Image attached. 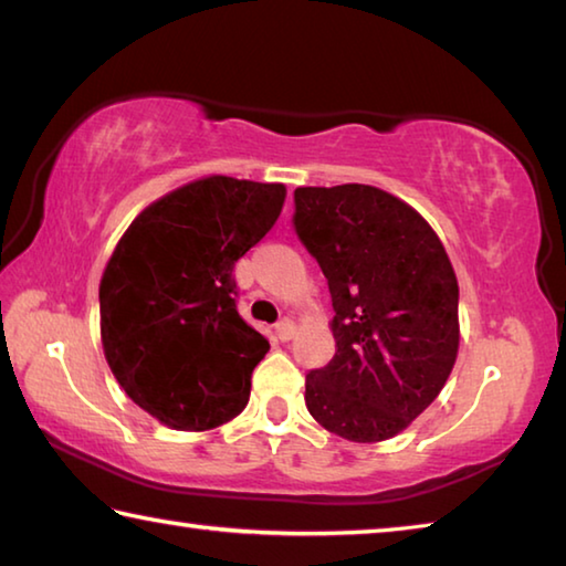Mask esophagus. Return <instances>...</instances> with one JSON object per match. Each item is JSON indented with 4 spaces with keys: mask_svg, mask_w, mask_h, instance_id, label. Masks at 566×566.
<instances>
[{
    "mask_svg": "<svg viewBox=\"0 0 566 566\" xmlns=\"http://www.w3.org/2000/svg\"><path fill=\"white\" fill-rule=\"evenodd\" d=\"M294 332H296V327L292 319H282L280 324H276V337H280L282 342H290L294 337Z\"/></svg>",
    "mask_w": 566,
    "mask_h": 566,
    "instance_id": "1",
    "label": "esophagus"
}]
</instances>
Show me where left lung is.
I'll list each match as a JSON object with an SVG mask.
<instances>
[{
	"label": "left lung",
	"instance_id": "1",
	"mask_svg": "<svg viewBox=\"0 0 566 566\" xmlns=\"http://www.w3.org/2000/svg\"><path fill=\"white\" fill-rule=\"evenodd\" d=\"M294 229L327 276L337 352L306 375L327 432L369 444L411 424L459 349V284L417 209L369 185L294 189Z\"/></svg>",
	"mask_w": 566,
	"mask_h": 566
}]
</instances>
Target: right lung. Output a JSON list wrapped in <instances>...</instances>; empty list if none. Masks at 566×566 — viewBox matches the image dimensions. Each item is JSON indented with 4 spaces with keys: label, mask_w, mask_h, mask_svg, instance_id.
Segmentation results:
<instances>
[{
    "label": "right lung",
    "mask_w": 566,
    "mask_h": 566,
    "mask_svg": "<svg viewBox=\"0 0 566 566\" xmlns=\"http://www.w3.org/2000/svg\"><path fill=\"white\" fill-rule=\"evenodd\" d=\"M284 197V185L189 181L151 202L112 252L99 284L104 357L161 424L205 432L247 407L270 342L239 317L232 272Z\"/></svg>",
    "instance_id": "right-lung-1"
}]
</instances>
